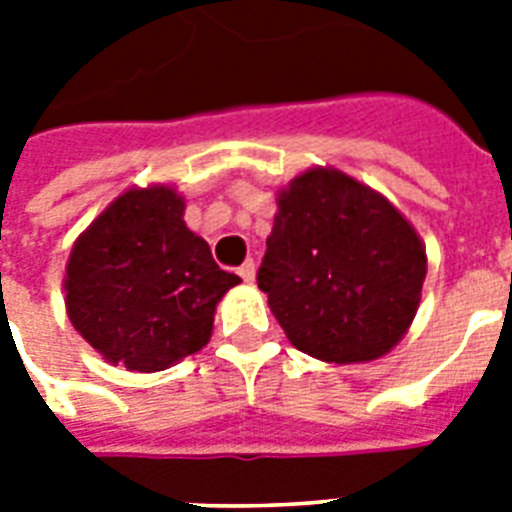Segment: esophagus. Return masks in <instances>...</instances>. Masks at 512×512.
<instances>
[{"instance_id":"obj_1","label":"esophagus","mask_w":512,"mask_h":512,"mask_svg":"<svg viewBox=\"0 0 512 512\" xmlns=\"http://www.w3.org/2000/svg\"><path fill=\"white\" fill-rule=\"evenodd\" d=\"M239 276L244 281H247V284H252V281H255V260H252V257H249L247 263L241 265L239 268Z\"/></svg>"}]
</instances>
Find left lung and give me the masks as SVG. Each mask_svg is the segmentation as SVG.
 I'll use <instances>...</instances> for the list:
<instances>
[{"instance_id":"obj_1","label":"left lung","mask_w":512,"mask_h":512,"mask_svg":"<svg viewBox=\"0 0 512 512\" xmlns=\"http://www.w3.org/2000/svg\"><path fill=\"white\" fill-rule=\"evenodd\" d=\"M257 287L289 342L329 364L385 356L412 327L425 244L382 193L311 167L276 193Z\"/></svg>"}]
</instances>
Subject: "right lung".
I'll return each mask as SVG.
<instances>
[{"instance_id": "obj_1", "label": "right lung", "mask_w": 512, "mask_h": 512, "mask_svg": "<svg viewBox=\"0 0 512 512\" xmlns=\"http://www.w3.org/2000/svg\"><path fill=\"white\" fill-rule=\"evenodd\" d=\"M183 212L185 199L170 185L130 188L71 249L68 319L108 364L162 372L199 353L217 303L241 281L212 260Z\"/></svg>"}]
</instances>
